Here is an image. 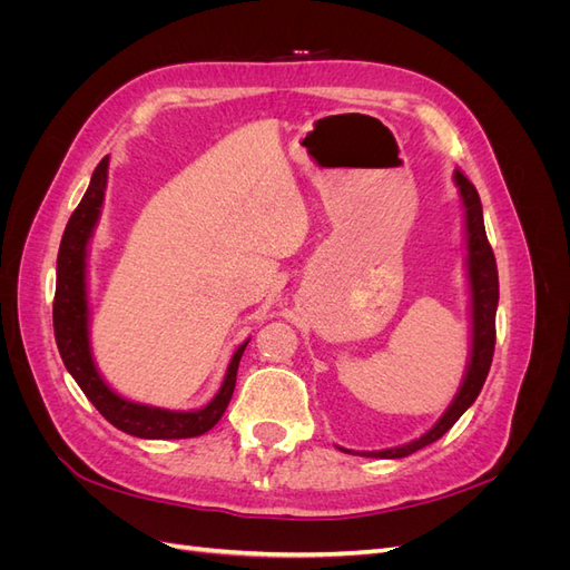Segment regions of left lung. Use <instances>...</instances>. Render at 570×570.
<instances>
[{
	"instance_id": "8db88e82",
	"label": "left lung",
	"mask_w": 570,
	"mask_h": 570,
	"mask_svg": "<svg viewBox=\"0 0 570 570\" xmlns=\"http://www.w3.org/2000/svg\"><path fill=\"white\" fill-rule=\"evenodd\" d=\"M454 183L459 187L461 204H463L465 278H469V292H471V352H469V366H465L461 387L452 400V404L446 406V411L440 416V421L421 438L400 446H390V450H381V452H352L340 446L342 452L373 456V459H404L413 452H419L423 446L440 440L446 430L463 416V411L478 400L482 385H485V377L490 373L492 354H494V318H497V304H499L497 262L485 235V220H482V204L478 197V189L461 174V170H454Z\"/></svg>"
}]
</instances>
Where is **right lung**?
I'll return each mask as SVG.
<instances>
[{
  "mask_svg": "<svg viewBox=\"0 0 570 570\" xmlns=\"http://www.w3.org/2000/svg\"><path fill=\"white\" fill-rule=\"evenodd\" d=\"M109 178V157L95 168L88 193L82 195L78 209L68 218L57 256V295H55V337L66 371L73 375L78 387L95 404V409L111 425L128 435L142 440H183L197 438L212 430L223 411L228 409L237 381V366L249 344L245 340L235 350L226 377L209 404L193 411H170L161 406L137 404L109 387L95 366L90 350V304H88V247L105 202Z\"/></svg>",
  "mask_w": 570,
  "mask_h": 570,
  "instance_id": "obj_1",
  "label": "right lung"
}]
</instances>
